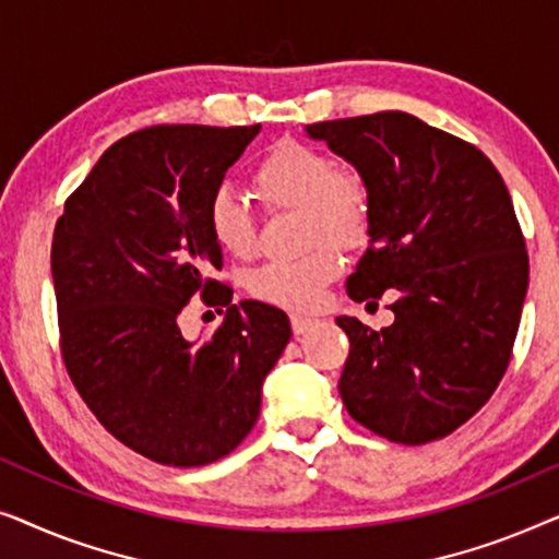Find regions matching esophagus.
<instances>
[{
  "instance_id": "esophagus-1",
  "label": "esophagus",
  "mask_w": 559,
  "mask_h": 559,
  "mask_svg": "<svg viewBox=\"0 0 559 559\" xmlns=\"http://www.w3.org/2000/svg\"><path fill=\"white\" fill-rule=\"evenodd\" d=\"M312 323H316V320L308 318V316H293V331H295V335H302Z\"/></svg>"
}]
</instances>
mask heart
Wrapping results in <instances>:
<instances>
[{"mask_svg": "<svg viewBox=\"0 0 559 559\" xmlns=\"http://www.w3.org/2000/svg\"><path fill=\"white\" fill-rule=\"evenodd\" d=\"M259 201L270 211L297 209L308 251L293 259H274L249 274V293L277 308L316 310L323 289L338 277V247H361L371 226V198L361 175L335 165L331 155L310 144L282 140L272 144L251 170ZM205 224L226 254H257V221L249 205L228 188H216L205 205Z\"/></svg>", "mask_w": 559, "mask_h": 559, "instance_id": "b5f03b06", "label": "heart"}]
</instances>
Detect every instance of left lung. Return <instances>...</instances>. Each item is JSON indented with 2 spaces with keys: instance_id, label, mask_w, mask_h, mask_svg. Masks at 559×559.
I'll use <instances>...</instances> for the list:
<instances>
[{
  "instance_id": "obj_1",
  "label": "left lung",
  "mask_w": 559,
  "mask_h": 559,
  "mask_svg": "<svg viewBox=\"0 0 559 559\" xmlns=\"http://www.w3.org/2000/svg\"><path fill=\"white\" fill-rule=\"evenodd\" d=\"M361 175L371 243L346 282L364 302L400 289L394 323L338 318L350 348L338 389L373 435L425 445L457 430L499 386L530 285L514 203L476 144L404 111L305 127Z\"/></svg>"
}]
</instances>
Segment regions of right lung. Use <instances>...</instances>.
<instances>
[{
    "mask_svg": "<svg viewBox=\"0 0 559 559\" xmlns=\"http://www.w3.org/2000/svg\"><path fill=\"white\" fill-rule=\"evenodd\" d=\"M251 127L157 124L121 136L68 195L50 270L60 354L98 423L150 461L195 468L257 425L262 381L293 328L282 310L209 277L224 257L205 224ZM198 294L227 318L201 344L177 325Z\"/></svg>",
    "mask_w": 559,
    "mask_h": 559,
    "instance_id": "1",
    "label": "right lung"
}]
</instances>
